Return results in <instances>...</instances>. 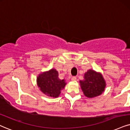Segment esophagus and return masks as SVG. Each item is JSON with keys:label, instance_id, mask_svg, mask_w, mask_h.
I'll return each mask as SVG.
<instances>
[{"label": "esophagus", "instance_id": "obj_1", "mask_svg": "<svg viewBox=\"0 0 130 130\" xmlns=\"http://www.w3.org/2000/svg\"><path fill=\"white\" fill-rule=\"evenodd\" d=\"M77 80V78H76V77H73L71 78V80L72 81H75V80Z\"/></svg>", "mask_w": 130, "mask_h": 130}]
</instances>
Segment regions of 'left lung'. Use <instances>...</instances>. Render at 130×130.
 Segmentation results:
<instances>
[{
    "label": "left lung",
    "mask_w": 130,
    "mask_h": 130,
    "mask_svg": "<svg viewBox=\"0 0 130 130\" xmlns=\"http://www.w3.org/2000/svg\"><path fill=\"white\" fill-rule=\"evenodd\" d=\"M83 93L86 97L93 98L99 96L104 91L106 84L101 73L89 70L84 75V79L80 80Z\"/></svg>",
    "instance_id": "left-lung-1"
}]
</instances>
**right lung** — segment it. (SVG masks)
<instances>
[{
    "label": "right lung",
    "mask_w": 130,
    "mask_h": 130,
    "mask_svg": "<svg viewBox=\"0 0 130 130\" xmlns=\"http://www.w3.org/2000/svg\"><path fill=\"white\" fill-rule=\"evenodd\" d=\"M58 76V72L55 69L39 74L37 82L40 91L50 97H58L67 84L65 80L60 79Z\"/></svg>",
    "instance_id": "right-lung-1"
}]
</instances>
